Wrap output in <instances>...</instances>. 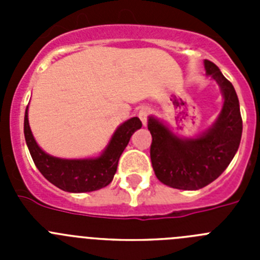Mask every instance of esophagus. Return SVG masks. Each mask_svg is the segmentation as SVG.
I'll use <instances>...</instances> for the list:
<instances>
[{"instance_id":"obj_1","label":"esophagus","mask_w":260,"mask_h":260,"mask_svg":"<svg viewBox=\"0 0 260 260\" xmlns=\"http://www.w3.org/2000/svg\"><path fill=\"white\" fill-rule=\"evenodd\" d=\"M151 114V109L148 107H142L141 109H139V113H138V117L141 118L142 123H143L144 126L147 125V119H148V116Z\"/></svg>"}]
</instances>
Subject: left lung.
<instances>
[{
    "instance_id": "left-lung-1",
    "label": "left lung",
    "mask_w": 260,
    "mask_h": 260,
    "mask_svg": "<svg viewBox=\"0 0 260 260\" xmlns=\"http://www.w3.org/2000/svg\"><path fill=\"white\" fill-rule=\"evenodd\" d=\"M204 68L224 96L221 112L207 132L192 139H181L158 119L148 118L153 171L160 182L174 189L198 190L207 186L226 169L240 147L242 117L236 89L213 62L204 59Z\"/></svg>"
}]
</instances>
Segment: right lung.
Listing matches in <instances>:
<instances>
[{
    "mask_svg": "<svg viewBox=\"0 0 260 260\" xmlns=\"http://www.w3.org/2000/svg\"><path fill=\"white\" fill-rule=\"evenodd\" d=\"M28 107L24 113V138L31 157L40 173L58 189L69 192H87L103 189L113 180L119 156L134 132L142 127L138 117L118 126L104 152L93 158H59L41 150L32 135L28 123Z\"/></svg>",
    "mask_w": 260,
    "mask_h": 260,
    "instance_id": "obj_1",
    "label": "right lung"
}]
</instances>
